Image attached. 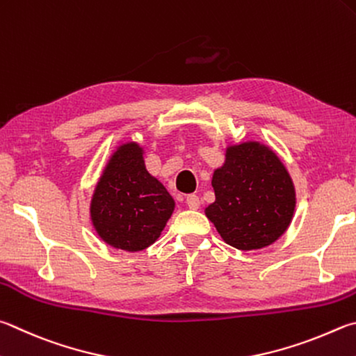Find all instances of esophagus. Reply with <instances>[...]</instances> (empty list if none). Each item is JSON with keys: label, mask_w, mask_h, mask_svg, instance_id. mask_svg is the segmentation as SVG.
I'll return each instance as SVG.
<instances>
[{"label": "esophagus", "mask_w": 356, "mask_h": 356, "mask_svg": "<svg viewBox=\"0 0 356 356\" xmlns=\"http://www.w3.org/2000/svg\"><path fill=\"white\" fill-rule=\"evenodd\" d=\"M186 205L190 207L191 210H197L200 207V199L196 195H188L186 196Z\"/></svg>", "instance_id": "obj_1"}]
</instances>
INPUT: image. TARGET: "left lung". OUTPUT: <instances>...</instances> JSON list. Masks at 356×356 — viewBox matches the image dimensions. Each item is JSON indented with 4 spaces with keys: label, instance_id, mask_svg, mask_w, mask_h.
Masks as SVG:
<instances>
[{
    "label": "left lung",
    "instance_id": "8db88e82",
    "mask_svg": "<svg viewBox=\"0 0 356 356\" xmlns=\"http://www.w3.org/2000/svg\"><path fill=\"white\" fill-rule=\"evenodd\" d=\"M211 186L216 199L205 215L222 240L236 249L266 248L291 224L293 180L268 146L257 141L229 146L225 163L213 172Z\"/></svg>",
    "mask_w": 356,
    "mask_h": 356
}]
</instances>
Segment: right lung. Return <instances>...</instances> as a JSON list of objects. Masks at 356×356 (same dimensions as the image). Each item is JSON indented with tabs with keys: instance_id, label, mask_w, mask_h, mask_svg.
I'll list each match as a JSON object with an SVG mask.
<instances>
[{
	"instance_id": "add662e5",
	"label": "right lung",
	"mask_w": 356,
	"mask_h": 356,
	"mask_svg": "<svg viewBox=\"0 0 356 356\" xmlns=\"http://www.w3.org/2000/svg\"><path fill=\"white\" fill-rule=\"evenodd\" d=\"M174 199L147 172L137 143L120 146L96 185L90 215L98 235L116 249L137 252L156 243Z\"/></svg>"
}]
</instances>
